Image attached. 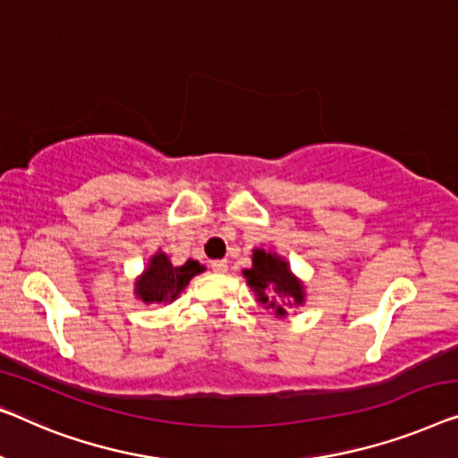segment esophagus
<instances>
[{
    "label": "esophagus",
    "instance_id": "34e87169",
    "mask_svg": "<svg viewBox=\"0 0 458 458\" xmlns=\"http://www.w3.org/2000/svg\"><path fill=\"white\" fill-rule=\"evenodd\" d=\"M211 271H214V273H226L228 271V261H224V259H222V261H214V263H211Z\"/></svg>",
    "mask_w": 458,
    "mask_h": 458
}]
</instances>
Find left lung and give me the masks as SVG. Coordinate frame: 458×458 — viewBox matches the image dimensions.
Masks as SVG:
<instances>
[{"label": "left lung", "mask_w": 458, "mask_h": 458, "mask_svg": "<svg viewBox=\"0 0 458 458\" xmlns=\"http://www.w3.org/2000/svg\"><path fill=\"white\" fill-rule=\"evenodd\" d=\"M242 276L257 302L273 310L277 318H285L288 309H298L306 302L304 282L276 250L252 249V265L242 269Z\"/></svg>", "instance_id": "8db88e82"}]
</instances>
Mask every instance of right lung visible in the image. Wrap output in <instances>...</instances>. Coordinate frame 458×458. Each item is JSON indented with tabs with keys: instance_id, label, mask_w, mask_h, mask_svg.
Returning a JSON list of instances; mask_svg holds the SVG:
<instances>
[{
	"instance_id": "add662e5",
	"label": "right lung",
	"mask_w": 458,
	"mask_h": 458,
	"mask_svg": "<svg viewBox=\"0 0 458 458\" xmlns=\"http://www.w3.org/2000/svg\"><path fill=\"white\" fill-rule=\"evenodd\" d=\"M203 271L206 267L193 259H189L182 265H173L166 252L158 249L148 259L140 276L135 277L133 294L143 304H170L181 296V292L187 288L191 279Z\"/></svg>"
}]
</instances>
